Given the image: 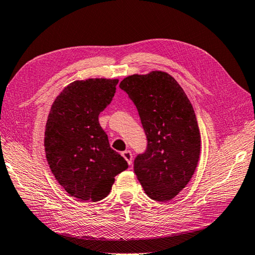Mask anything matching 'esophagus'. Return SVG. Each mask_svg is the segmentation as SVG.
Segmentation results:
<instances>
[{"label":"esophagus","mask_w":255,"mask_h":255,"mask_svg":"<svg viewBox=\"0 0 255 255\" xmlns=\"http://www.w3.org/2000/svg\"><path fill=\"white\" fill-rule=\"evenodd\" d=\"M122 156L126 159V161L128 162V164H130L132 162V153L130 150H126L122 152Z\"/></svg>","instance_id":"1"}]
</instances>
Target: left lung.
Segmentation results:
<instances>
[{
	"mask_svg": "<svg viewBox=\"0 0 255 255\" xmlns=\"http://www.w3.org/2000/svg\"><path fill=\"white\" fill-rule=\"evenodd\" d=\"M119 87L136 106L147 138L133 171L149 198L170 200L190 181L200 156L192 105L176 79L163 72L131 75Z\"/></svg>",
	"mask_w": 255,
	"mask_h": 255,
	"instance_id": "obj_1",
	"label": "left lung"
}]
</instances>
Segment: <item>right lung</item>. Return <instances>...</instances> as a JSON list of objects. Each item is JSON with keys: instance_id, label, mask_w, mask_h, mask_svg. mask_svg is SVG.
I'll list each match as a JSON object with an SVG mask.
<instances>
[{"instance_id": "add662e5", "label": "right lung", "mask_w": 255, "mask_h": 255, "mask_svg": "<svg viewBox=\"0 0 255 255\" xmlns=\"http://www.w3.org/2000/svg\"><path fill=\"white\" fill-rule=\"evenodd\" d=\"M118 79L89 78L69 84L55 99L44 146L58 183L81 201L107 197L128 163L111 148L98 116L112 103Z\"/></svg>"}]
</instances>
